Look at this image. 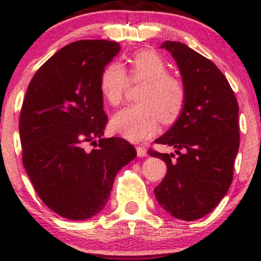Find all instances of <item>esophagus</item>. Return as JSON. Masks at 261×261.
<instances>
[{"mask_svg": "<svg viewBox=\"0 0 261 261\" xmlns=\"http://www.w3.org/2000/svg\"><path fill=\"white\" fill-rule=\"evenodd\" d=\"M136 151H137V155H139V157H146V155H147V151H146L145 147L137 146Z\"/></svg>", "mask_w": 261, "mask_h": 261, "instance_id": "obj_1", "label": "esophagus"}]
</instances>
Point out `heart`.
<instances>
[{
  "mask_svg": "<svg viewBox=\"0 0 261 261\" xmlns=\"http://www.w3.org/2000/svg\"><path fill=\"white\" fill-rule=\"evenodd\" d=\"M128 64L130 80L146 83L137 97L140 103L120 110L114 116L113 126L125 139L140 142L157 131L161 120L170 124L178 119L184 109L187 91L180 80L168 74V65L155 51L135 54ZM128 77L119 62H110L101 71L99 88L112 107H118L124 99Z\"/></svg>",
  "mask_w": 261,
  "mask_h": 261,
  "instance_id": "b5f03b06",
  "label": "heart"
}]
</instances>
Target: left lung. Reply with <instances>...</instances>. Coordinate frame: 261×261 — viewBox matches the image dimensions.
Returning a JSON list of instances; mask_svg holds the SVG:
<instances>
[{
  "mask_svg": "<svg viewBox=\"0 0 261 261\" xmlns=\"http://www.w3.org/2000/svg\"><path fill=\"white\" fill-rule=\"evenodd\" d=\"M161 47L176 61L187 100L175 124L155 140L173 146L178 157L148 152L167 164L154 195L173 217L199 220L216 207L232 182L239 108L228 81L214 62L178 41L167 40Z\"/></svg>",
  "mask_w": 261,
  "mask_h": 261,
  "instance_id": "obj_1",
  "label": "left lung"
}]
</instances>
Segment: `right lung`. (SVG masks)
<instances>
[{"instance_id":"obj_1","label":"right lung","mask_w":261,"mask_h":261,"mask_svg":"<svg viewBox=\"0 0 261 261\" xmlns=\"http://www.w3.org/2000/svg\"><path fill=\"white\" fill-rule=\"evenodd\" d=\"M119 50L109 40L66 45L33 76L23 100V166L45 205L68 220L100 212L116 173L137 154L121 137L101 139L108 116L99 77Z\"/></svg>"}]
</instances>
